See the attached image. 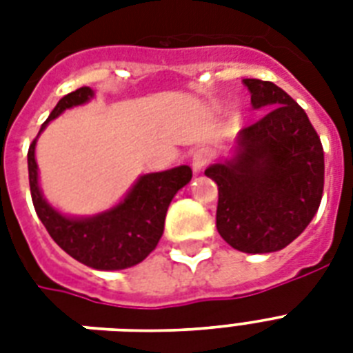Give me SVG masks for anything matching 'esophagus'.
I'll return each instance as SVG.
<instances>
[{
    "label": "esophagus",
    "mask_w": 353,
    "mask_h": 353,
    "mask_svg": "<svg viewBox=\"0 0 353 353\" xmlns=\"http://www.w3.org/2000/svg\"><path fill=\"white\" fill-rule=\"evenodd\" d=\"M210 163V152L207 148H199L192 154V159H190V165H192L194 172H201L205 166Z\"/></svg>",
    "instance_id": "obj_1"
}]
</instances>
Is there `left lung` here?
<instances>
[{"instance_id":"1","label":"left lung","mask_w":353,"mask_h":353,"mask_svg":"<svg viewBox=\"0 0 353 353\" xmlns=\"http://www.w3.org/2000/svg\"><path fill=\"white\" fill-rule=\"evenodd\" d=\"M254 110L265 112L236 137L234 155L205 170L218 185L216 227L249 254L290 245L317 214L324 152L306 112L273 82L243 79Z\"/></svg>"}]
</instances>
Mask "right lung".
Masks as SVG:
<instances>
[{
    "label": "right lung",
    "instance_id": "obj_1",
    "mask_svg": "<svg viewBox=\"0 0 353 353\" xmlns=\"http://www.w3.org/2000/svg\"><path fill=\"white\" fill-rule=\"evenodd\" d=\"M93 97L95 91L88 85L62 97L49 119L41 124L40 133L60 113L69 108L82 106ZM36 141L38 137L32 141L27 154L30 196L36 214L52 240L69 256L101 271H117L143 262L163 236L166 210L172 198L192 179L190 166L181 165L165 172L144 174L115 207L95 216L77 218L62 214L43 198L38 183Z\"/></svg>",
    "mask_w": 353,
    "mask_h": 353
}]
</instances>
